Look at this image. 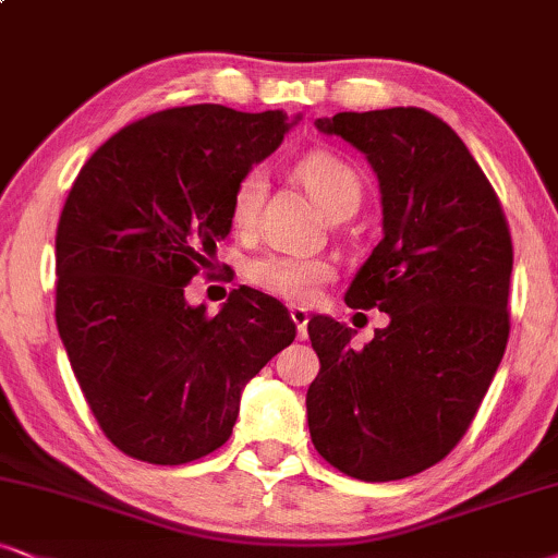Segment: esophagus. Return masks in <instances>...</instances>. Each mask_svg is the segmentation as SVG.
<instances>
[{
    "label": "esophagus",
    "instance_id": "34e87169",
    "mask_svg": "<svg viewBox=\"0 0 558 558\" xmlns=\"http://www.w3.org/2000/svg\"><path fill=\"white\" fill-rule=\"evenodd\" d=\"M291 319L295 324V329H299V337L303 340V337H306V327H308V312H306V308L293 306L291 308Z\"/></svg>",
    "mask_w": 558,
    "mask_h": 558
}]
</instances>
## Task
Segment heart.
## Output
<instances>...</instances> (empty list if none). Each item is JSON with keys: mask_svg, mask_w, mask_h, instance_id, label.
<instances>
[{"mask_svg": "<svg viewBox=\"0 0 558 558\" xmlns=\"http://www.w3.org/2000/svg\"><path fill=\"white\" fill-rule=\"evenodd\" d=\"M295 172H299L308 195L316 201V206L327 216L344 203H361V178L337 154H308L299 161ZM263 197L265 172L255 167L236 182L234 195H231V223H234V229L250 231L255 227ZM244 275L259 291L291 303H308L314 301V295L327 280L335 278V263L327 257L295 255V252H265V255L252 257L246 263Z\"/></svg>", "mask_w": 558, "mask_h": 558, "instance_id": "obj_1", "label": "heart"}]
</instances>
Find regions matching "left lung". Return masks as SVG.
I'll return each mask as SVG.
<instances>
[{
  "label": "left lung",
  "instance_id": "8db88e82",
  "mask_svg": "<svg viewBox=\"0 0 558 558\" xmlns=\"http://www.w3.org/2000/svg\"><path fill=\"white\" fill-rule=\"evenodd\" d=\"M316 129L376 169L384 239L344 301L391 316L365 348L329 316L308 322L314 448L361 482H397L458 446L510 337L512 239L499 197L446 121L422 108L337 112Z\"/></svg>",
  "mask_w": 558,
  "mask_h": 558
}]
</instances>
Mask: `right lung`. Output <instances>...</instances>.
<instances>
[{"label":"right lung","instance_id":"right-lung-1","mask_svg":"<svg viewBox=\"0 0 558 558\" xmlns=\"http://www.w3.org/2000/svg\"><path fill=\"white\" fill-rule=\"evenodd\" d=\"M286 112L185 105L125 125L87 159L56 229V324L105 437L180 466L229 440L244 384L295 337L288 308L236 288L187 306L231 231L236 182L283 141Z\"/></svg>","mask_w":558,"mask_h":558}]
</instances>
